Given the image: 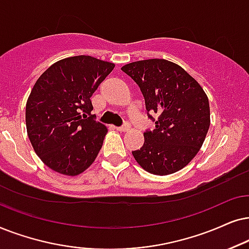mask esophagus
Segmentation results:
<instances>
[{"label": "esophagus", "mask_w": 249, "mask_h": 249, "mask_svg": "<svg viewBox=\"0 0 249 249\" xmlns=\"http://www.w3.org/2000/svg\"><path fill=\"white\" fill-rule=\"evenodd\" d=\"M130 128H131L130 124H125V125H123V126L116 127V130L119 132H127V131H130Z\"/></svg>", "instance_id": "obj_1"}]
</instances>
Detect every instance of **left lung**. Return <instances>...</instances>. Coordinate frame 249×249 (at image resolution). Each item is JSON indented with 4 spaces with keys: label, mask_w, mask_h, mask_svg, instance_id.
<instances>
[{
    "label": "left lung",
    "mask_w": 249,
    "mask_h": 249,
    "mask_svg": "<svg viewBox=\"0 0 249 249\" xmlns=\"http://www.w3.org/2000/svg\"><path fill=\"white\" fill-rule=\"evenodd\" d=\"M137 83L145 108L158 115L154 131L132 151L138 164L155 175H168L190 163L200 150L211 125L210 102L203 88L181 66L165 59H148L123 66ZM155 121V119H154Z\"/></svg>",
    "instance_id": "obj_1"
}]
</instances>
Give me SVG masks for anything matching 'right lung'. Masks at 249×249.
<instances>
[{"instance_id":"obj_1","label":"right lung","mask_w":249,"mask_h":249,"mask_svg":"<svg viewBox=\"0 0 249 249\" xmlns=\"http://www.w3.org/2000/svg\"><path fill=\"white\" fill-rule=\"evenodd\" d=\"M114 67L76 55L50 66L36 81L26 104V127L36 155L52 171L76 177L97 158L108 128L91 115V97Z\"/></svg>"}]
</instances>
